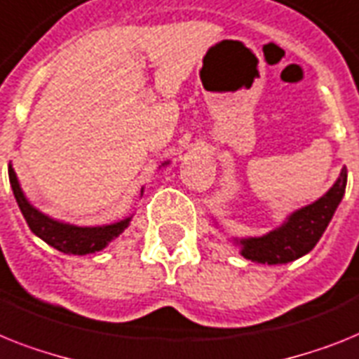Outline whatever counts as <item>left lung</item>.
Listing matches in <instances>:
<instances>
[{
  "instance_id": "8db88e82",
  "label": "left lung",
  "mask_w": 359,
  "mask_h": 359,
  "mask_svg": "<svg viewBox=\"0 0 359 359\" xmlns=\"http://www.w3.org/2000/svg\"><path fill=\"white\" fill-rule=\"evenodd\" d=\"M346 187V168L334 187L312 205L293 212L279 229L259 238L240 240L242 255L260 264H286L313 250L332 220Z\"/></svg>"
}]
</instances>
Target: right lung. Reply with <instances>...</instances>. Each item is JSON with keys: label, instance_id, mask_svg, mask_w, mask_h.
Wrapping results in <instances>:
<instances>
[{"label": "right lung", "instance_id": "add662e5", "mask_svg": "<svg viewBox=\"0 0 359 359\" xmlns=\"http://www.w3.org/2000/svg\"><path fill=\"white\" fill-rule=\"evenodd\" d=\"M8 180H11L14 198H16L18 207H20V211L25 218L27 226L31 227L34 235L40 236L43 242H47V244L53 245L55 250L62 251V253L88 255L100 251L115 236H119L130 224V218L104 227H76L69 226V224H62V222L53 220V218L46 216L38 209H34L27 201V198L23 196L22 187L18 183L16 172H14V168L11 165H8Z\"/></svg>", "mask_w": 359, "mask_h": 359}]
</instances>
